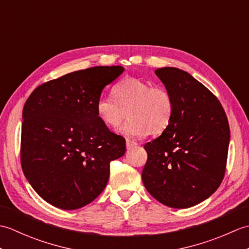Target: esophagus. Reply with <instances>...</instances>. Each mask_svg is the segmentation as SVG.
Instances as JSON below:
<instances>
[{
    "label": "esophagus",
    "instance_id": "34e87169",
    "mask_svg": "<svg viewBox=\"0 0 249 249\" xmlns=\"http://www.w3.org/2000/svg\"><path fill=\"white\" fill-rule=\"evenodd\" d=\"M137 145V143L135 141H133V140H129V139H126V147H127L128 150H130V149H133V147H135Z\"/></svg>",
    "mask_w": 249,
    "mask_h": 249
}]
</instances>
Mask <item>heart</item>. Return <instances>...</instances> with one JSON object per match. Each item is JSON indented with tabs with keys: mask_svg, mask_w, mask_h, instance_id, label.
<instances>
[{
	"mask_svg": "<svg viewBox=\"0 0 249 249\" xmlns=\"http://www.w3.org/2000/svg\"><path fill=\"white\" fill-rule=\"evenodd\" d=\"M113 96L102 95L96 103L98 119L111 128H116L127 118L129 120L120 133L129 138H144L151 133L160 135L174 116V99L163 86L137 78H126L116 83Z\"/></svg>",
	"mask_w": 249,
	"mask_h": 249,
	"instance_id": "b5f03b06",
	"label": "heart"
}]
</instances>
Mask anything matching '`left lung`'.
Instances as JSON below:
<instances>
[{
  "label": "left lung",
  "instance_id": "1",
  "mask_svg": "<svg viewBox=\"0 0 249 249\" xmlns=\"http://www.w3.org/2000/svg\"><path fill=\"white\" fill-rule=\"evenodd\" d=\"M174 99L169 127L144 149L142 181L153 197L174 209L208 199L223 181L230 141L229 123L217 97L188 72L155 71Z\"/></svg>",
  "mask_w": 249,
  "mask_h": 249
}]
</instances>
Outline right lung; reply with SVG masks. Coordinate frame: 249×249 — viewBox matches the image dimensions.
Listing matches in <instances>:
<instances>
[{"label": "right lung", "instance_id": "add662e5", "mask_svg": "<svg viewBox=\"0 0 249 249\" xmlns=\"http://www.w3.org/2000/svg\"><path fill=\"white\" fill-rule=\"evenodd\" d=\"M122 66H95L37 87L26 99L21 167L31 186L62 210L91 203L105 189L110 162L125 154V139L98 119L96 103Z\"/></svg>", "mask_w": 249, "mask_h": 249}]
</instances>
